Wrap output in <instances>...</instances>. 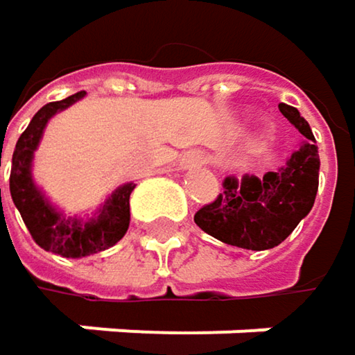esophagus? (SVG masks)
<instances>
[{"label":"esophagus","mask_w":355,"mask_h":355,"mask_svg":"<svg viewBox=\"0 0 355 355\" xmlns=\"http://www.w3.org/2000/svg\"><path fill=\"white\" fill-rule=\"evenodd\" d=\"M207 162V158H205V154L203 152H189L184 158H182V164H184V168H195V166H203Z\"/></svg>","instance_id":"esophagus-1"}]
</instances>
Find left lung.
Returning a JSON list of instances; mask_svg holds the SVG:
<instances>
[{
  "instance_id": "left-lung-1",
  "label": "left lung",
  "mask_w": 355,
  "mask_h": 355,
  "mask_svg": "<svg viewBox=\"0 0 355 355\" xmlns=\"http://www.w3.org/2000/svg\"><path fill=\"white\" fill-rule=\"evenodd\" d=\"M279 112L306 137L286 166L263 177L224 180V191L195 214V224L209 236L248 250L282 245L315 205L319 191V148L311 125L290 105Z\"/></svg>"
}]
</instances>
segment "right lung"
I'll return each instance as SVG.
<instances>
[{
	"instance_id": "1",
	"label": "right lung",
	"mask_w": 355,
	"mask_h": 355,
	"mask_svg": "<svg viewBox=\"0 0 355 355\" xmlns=\"http://www.w3.org/2000/svg\"><path fill=\"white\" fill-rule=\"evenodd\" d=\"M84 94H86L84 90L76 92L63 101L44 105L36 112L31 125L24 129V133L16 144L12 156V173H10V193L14 205L18 207L33 241L40 248L67 259L88 257L107 250L125 236L129 228V195L135 189L133 182L119 187L108 197L96 218L88 222L84 220L80 222V220H67L59 211H55L35 187L31 177V164L40 135L44 131V125L57 110H63L69 105L78 103L80 98H84Z\"/></svg>"
}]
</instances>
